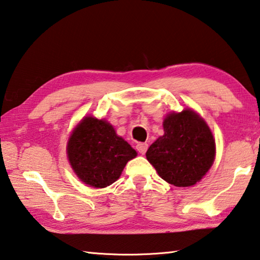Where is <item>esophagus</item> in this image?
<instances>
[{
	"label": "esophagus",
	"instance_id": "34e87169",
	"mask_svg": "<svg viewBox=\"0 0 260 260\" xmlns=\"http://www.w3.org/2000/svg\"><path fill=\"white\" fill-rule=\"evenodd\" d=\"M147 147H149L147 143H137V145H136V149L141 154H145V152L147 151Z\"/></svg>",
	"mask_w": 260,
	"mask_h": 260
}]
</instances>
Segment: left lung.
Masks as SVG:
<instances>
[{"instance_id": "8db88e82", "label": "left lung", "mask_w": 260, "mask_h": 260, "mask_svg": "<svg viewBox=\"0 0 260 260\" xmlns=\"http://www.w3.org/2000/svg\"><path fill=\"white\" fill-rule=\"evenodd\" d=\"M165 134L146 152V159L169 184L189 187L200 181L215 159V140L205 120L191 109L168 114Z\"/></svg>"}]
</instances>
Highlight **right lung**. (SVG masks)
<instances>
[{"mask_svg":"<svg viewBox=\"0 0 260 260\" xmlns=\"http://www.w3.org/2000/svg\"><path fill=\"white\" fill-rule=\"evenodd\" d=\"M70 165L81 181L105 188L120 177L127 162L137 155L105 119L88 116L71 134L66 146Z\"/></svg>","mask_w":260,"mask_h":260,"instance_id":"add662e5","label":"right lung"}]
</instances>
